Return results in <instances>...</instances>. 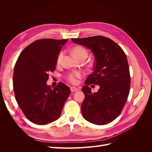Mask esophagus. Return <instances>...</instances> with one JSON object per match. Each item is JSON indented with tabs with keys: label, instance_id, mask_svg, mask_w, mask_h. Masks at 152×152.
Returning a JSON list of instances; mask_svg holds the SVG:
<instances>
[{
	"label": "esophagus",
	"instance_id": "1",
	"mask_svg": "<svg viewBox=\"0 0 152 152\" xmlns=\"http://www.w3.org/2000/svg\"><path fill=\"white\" fill-rule=\"evenodd\" d=\"M70 89H71L72 92H75V91H79V89L77 88V87H71Z\"/></svg>",
	"mask_w": 152,
	"mask_h": 152
}]
</instances>
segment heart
Returning a JSON list of instances; mask_svg holds the SVG:
<instances>
[{
  "instance_id": "1",
  "label": "heart",
  "mask_w": 152,
  "mask_h": 152,
  "mask_svg": "<svg viewBox=\"0 0 152 152\" xmlns=\"http://www.w3.org/2000/svg\"><path fill=\"white\" fill-rule=\"evenodd\" d=\"M72 53L75 58L81 57V56L87 57V50L84 48L80 47V46L75 47L73 48L72 50ZM63 55H64L63 52H61L59 53L57 59L58 63H59L61 62V59L63 57ZM81 76H82V73L80 72H75L70 73V74L67 76V79L72 84H77L78 82V79L80 78Z\"/></svg>"
}]
</instances>
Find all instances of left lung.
Wrapping results in <instances>:
<instances>
[{
  "instance_id": "1",
  "label": "left lung",
  "mask_w": 152,
  "mask_h": 152,
  "mask_svg": "<svg viewBox=\"0 0 152 152\" xmlns=\"http://www.w3.org/2000/svg\"><path fill=\"white\" fill-rule=\"evenodd\" d=\"M73 42L90 49L94 59V72L86 79L82 91L85 99L81 105L83 117L96 125L115 120L127 99L130 73L126 54L119 45L103 36L72 39ZM91 83L99 85L98 92L91 93Z\"/></svg>"
}]
</instances>
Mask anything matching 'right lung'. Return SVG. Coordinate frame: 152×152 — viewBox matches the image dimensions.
<instances>
[{"instance_id":"obj_1","label":"right lung","mask_w":152,"mask_h":152,"mask_svg":"<svg viewBox=\"0 0 152 152\" xmlns=\"http://www.w3.org/2000/svg\"><path fill=\"white\" fill-rule=\"evenodd\" d=\"M68 39H40L20 54L14 69L13 89L16 102L30 121L45 125L60 117L70 89L62 82L54 88L47 84L49 73Z\"/></svg>"}]
</instances>
